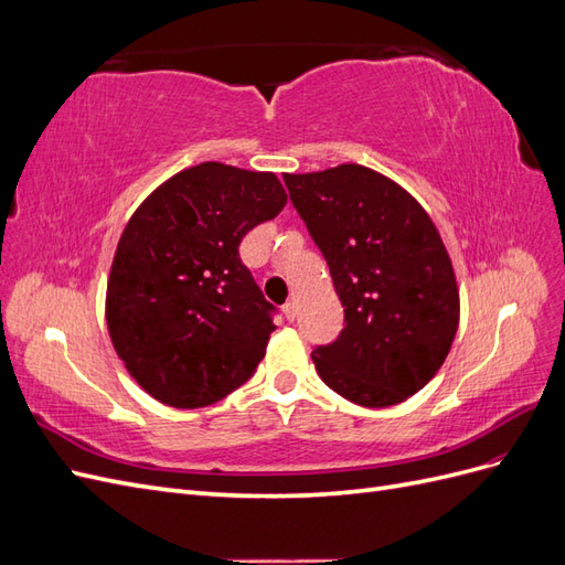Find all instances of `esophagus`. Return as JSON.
I'll return each instance as SVG.
<instances>
[{
	"instance_id": "34e87169",
	"label": "esophagus",
	"mask_w": 565,
	"mask_h": 565,
	"mask_svg": "<svg viewBox=\"0 0 565 565\" xmlns=\"http://www.w3.org/2000/svg\"><path fill=\"white\" fill-rule=\"evenodd\" d=\"M282 313H285V318L292 322L295 318H297V313H299V309H297V303L295 301H287L285 306H282Z\"/></svg>"
}]
</instances>
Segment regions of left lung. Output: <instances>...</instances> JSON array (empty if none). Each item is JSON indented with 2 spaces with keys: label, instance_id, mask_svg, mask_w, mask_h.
<instances>
[{
  "label": "left lung",
  "instance_id": "1",
  "mask_svg": "<svg viewBox=\"0 0 565 565\" xmlns=\"http://www.w3.org/2000/svg\"><path fill=\"white\" fill-rule=\"evenodd\" d=\"M282 179L344 306V330L311 355L320 380L363 407L403 403L434 380L459 324L455 270L434 221L363 164Z\"/></svg>",
  "mask_w": 565,
  "mask_h": 565
}]
</instances>
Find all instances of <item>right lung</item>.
Returning a JSON list of instances; mask_svg holds the SVG:
<instances>
[{
  "mask_svg": "<svg viewBox=\"0 0 565 565\" xmlns=\"http://www.w3.org/2000/svg\"><path fill=\"white\" fill-rule=\"evenodd\" d=\"M285 202L276 174L202 162L164 181L129 218L106 320L117 355L156 401L204 407L254 374L276 306L237 247Z\"/></svg>",
  "mask_w": 565,
  "mask_h": 565,
  "instance_id": "right-lung-1",
  "label": "right lung"
}]
</instances>
